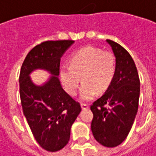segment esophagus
Wrapping results in <instances>:
<instances>
[{
    "label": "esophagus",
    "mask_w": 156,
    "mask_h": 156,
    "mask_svg": "<svg viewBox=\"0 0 156 156\" xmlns=\"http://www.w3.org/2000/svg\"><path fill=\"white\" fill-rule=\"evenodd\" d=\"M81 108H83V109H87L89 108V105L87 104V103H81Z\"/></svg>",
    "instance_id": "1"
}]
</instances>
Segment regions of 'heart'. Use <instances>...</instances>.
<instances>
[{
    "mask_svg": "<svg viewBox=\"0 0 156 156\" xmlns=\"http://www.w3.org/2000/svg\"><path fill=\"white\" fill-rule=\"evenodd\" d=\"M115 72V61L112 53L94 47L76 51L69 59L68 67L60 70V78L67 93L77 95L80 78L83 86L80 97L91 100L97 92L102 94L111 86Z\"/></svg>",
    "mask_w": 156,
    "mask_h": 156,
    "instance_id": "1",
    "label": "heart"
}]
</instances>
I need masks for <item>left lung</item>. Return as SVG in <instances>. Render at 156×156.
I'll return each instance as SVG.
<instances>
[{"mask_svg": "<svg viewBox=\"0 0 156 156\" xmlns=\"http://www.w3.org/2000/svg\"><path fill=\"white\" fill-rule=\"evenodd\" d=\"M115 56L111 86L92 105L91 129L94 139L107 147L120 145L128 136L139 108L140 82L131 55L118 43L107 40Z\"/></svg>", "mask_w": 156, "mask_h": 156, "instance_id": "1", "label": "left lung"}]
</instances>
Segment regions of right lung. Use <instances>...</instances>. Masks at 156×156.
I'll list each match as a JSON object with an SVG mask.
<instances>
[{"label":"right lung","mask_w":156,"mask_h":156,"mask_svg":"<svg viewBox=\"0 0 156 156\" xmlns=\"http://www.w3.org/2000/svg\"><path fill=\"white\" fill-rule=\"evenodd\" d=\"M73 41H48L35 46L23 61L19 75V93L23 112L32 135L43 149L56 152L69 140L70 127L81 111L79 102L62 88L60 61ZM36 69L53 75L43 86H36L29 77Z\"/></svg>","instance_id":"right-lung-1"}]
</instances>
